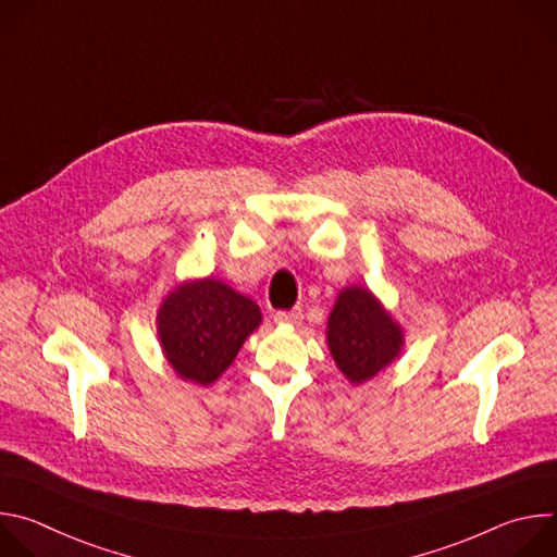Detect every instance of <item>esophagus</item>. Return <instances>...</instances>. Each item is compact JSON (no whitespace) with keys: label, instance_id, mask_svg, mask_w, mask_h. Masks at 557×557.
Here are the masks:
<instances>
[{"label":"esophagus","instance_id":"34e87169","mask_svg":"<svg viewBox=\"0 0 557 557\" xmlns=\"http://www.w3.org/2000/svg\"><path fill=\"white\" fill-rule=\"evenodd\" d=\"M301 317H304L301 308H290V310H277V312L273 314V320H275L277 324H299Z\"/></svg>","mask_w":557,"mask_h":557}]
</instances>
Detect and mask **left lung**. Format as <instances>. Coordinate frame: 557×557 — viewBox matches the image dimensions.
I'll use <instances>...</instances> for the list:
<instances>
[{"label": "left lung", "mask_w": 557, "mask_h": 557, "mask_svg": "<svg viewBox=\"0 0 557 557\" xmlns=\"http://www.w3.org/2000/svg\"><path fill=\"white\" fill-rule=\"evenodd\" d=\"M326 342L344 376L359 385L401 355L404 329L368 288L348 286L331 310Z\"/></svg>", "instance_id": "obj_1"}]
</instances>
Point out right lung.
Returning <instances> with one entry per match:
<instances>
[{
  "label": "right lung",
  "instance_id": "1",
  "mask_svg": "<svg viewBox=\"0 0 557 557\" xmlns=\"http://www.w3.org/2000/svg\"><path fill=\"white\" fill-rule=\"evenodd\" d=\"M158 339L185 381L211 385L262 324L260 306L220 280L178 284L158 308Z\"/></svg>",
  "mask_w": 557,
  "mask_h": 557
}]
</instances>
